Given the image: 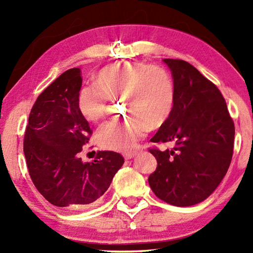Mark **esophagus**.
Masks as SVG:
<instances>
[{"label": "esophagus", "instance_id": "esophagus-1", "mask_svg": "<svg viewBox=\"0 0 253 253\" xmlns=\"http://www.w3.org/2000/svg\"><path fill=\"white\" fill-rule=\"evenodd\" d=\"M135 155H136V152H128L124 154V158H125V160H131Z\"/></svg>", "mask_w": 253, "mask_h": 253}]
</instances>
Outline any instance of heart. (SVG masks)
<instances>
[{"mask_svg": "<svg viewBox=\"0 0 253 253\" xmlns=\"http://www.w3.org/2000/svg\"><path fill=\"white\" fill-rule=\"evenodd\" d=\"M123 100L127 117L106 123L97 130L100 147L129 151L149 128L164 124L172 114L175 87L169 72L143 62H117L99 71L96 84L80 89L78 108L88 122L97 123L109 111L111 100Z\"/></svg>", "mask_w": 253, "mask_h": 253, "instance_id": "1", "label": "heart"}]
</instances>
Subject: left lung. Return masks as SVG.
<instances>
[{
    "label": "left lung",
    "mask_w": 253,
    "mask_h": 253,
    "mask_svg": "<svg viewBox=\"0 0 253 253\" xmlns=\"http://www.w3.org/2000/svg\"><path fill=\"white\" fill-rule=\"evenodd\" d=\"M172 71L175 100L151 142L174 147L148 151L157 168L148 177L158 199L191 207L213 193L228 172L233 155L234 123L219 88L190 63L164 59Z\"/></svg>",
    "instance_id": "1"
}]
</instances>
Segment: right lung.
<instances>
[{"instance_id":"right-lung-1","label":"right lung","mask_w":253,"mask_h":253,"mask_svg":"<svg viewBox=\"0 0 253 253\" xmlns=\"http://www.w3.org/2000/svg\"><path fill=\"white\" fill-rule=\"evenodd\" d=\"M81 70L72 68L48 85L29 115L23 151L34 186L59 208L90 204L108 190L124 164L121 154L100 151L83 163L79 153L92 135L78 108Z\"/></svg>"}]
</instances>
